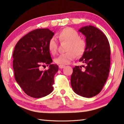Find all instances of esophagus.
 <instances>
[{
    "label": "esophagus",
    "mask_w": 124,
    "mask_h": 124,
    "mask_svg": "<svg viewBox=\"0 0 124 124\" xmlns=\"http://www.w3.org/2000/svg\"><path fill=\"white\" fill-rule=\"evenodd\" d=\"M64 67H65L64 65H59V68H63Z\"/></svg>",
    "instance_id": "1"
}]
</instances>
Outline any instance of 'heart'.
Wrapping results in <instances>:
<instances>
[{
    "instance_id": "obj_1",
    "label": "heart",
    "mask_w": 124,
    "mask_h": 124,
    "mask_svg": "<svg viewBox=\"0 0 124 124\" xmlns=\"http://www.w3.org/2000/svg\"><path fill=\"white\" fill-rule=\"evenodd\" d=\"M57 37L61 42H68L66 53H62L54 59L56 63L60 65L69 64L76 58L84 54L86 49V42L80 37L78 33L72 28L67 27L62 29L57 34ZM48 48L52 54L57 52L58 44L54 38H51L48 43Z\"/></svg>"
}]
</instances>
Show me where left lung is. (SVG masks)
<instances>
[{
  "label": "left lung",
  "mask_w": 124,
  "mask_h": 124,
  "mask_svg": "<svg viewBox=\"0 0 124 124\" xmlns=\"http://www.w3.org/2000/svg\"><path fill=\"white\" fill-rule=\"evenodd\" d=\"M79 32L86 37V49L71 77L72 88L77 95L92 97L101 92L108 80L110 67V47L108 38L96 27H82Z\"/></svg>",
  "instance_id": "1"
}]
</instances>
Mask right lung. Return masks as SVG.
I'll use <instances>...</instances> for the list:
<instances>
[{
    "mask_svg": "<svg viewBox=\"0 0 124 124\" xmlns=\"http://www.w3.org/2000/svg\"><path fill=\"white\" fill-rule=\"evenodd\" d=\"M48 28L37 29L23 37L16 44L13 54L15 79L29 96L40 98L53 91L54 76L58 70L52 62L48 43L54 36ZM49 65L48 70L40 68Z\"/></svg>",
    "mask_w": 124,
    "mask_h": 124,
    "instance_id": "obj_1",
    "label": "right lung"
}]
</instances>
